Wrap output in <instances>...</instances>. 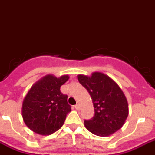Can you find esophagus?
Listing matches in <instances>:
<instances>
[{"instance_id":"34e87169","label":"esophagus","mask_w":155,"mask_h":155,"mask_svg":"<svg viewBox=\"0 0 155 155\" xmlns=\"http://www.w3.org/2000/svg\"><path fill=\"white\" fill-rule=\"evenodd\" d=\"M75 108L77 110H80V105H79V104H76V105L75 106Z\"/></svg>"}]
</instances>
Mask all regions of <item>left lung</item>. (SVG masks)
Masks as SVG:
<instances>
[{
	"label": "left lung",
	"instance_id": "8db88e82",
	"mask_svg": "<svg viewBox=\"0 0 155 155\" xmlns=\"http://www.w3.org/2000/svg\"><path fill=\"white\" fill-rule=\"evenodd\" d=\"M78 80L88 91L95 115L84 126L92 134L109 136L122 128L129 114L127 99L118 84L107 75L95 71L91 75H78Z\"/></svg>",
	"mask_w": 155,
	"mask_h": 155
}]
</instances>
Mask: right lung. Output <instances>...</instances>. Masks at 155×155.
<instances>
[{
	"mask_svg": "<svg viewBox=\"0 0 155 155\" xmlns=\"http://www.w3.org/2000/svg\"><path fill=\"white\" fill-rule=\"evenodd\" d=\"M68 80V75L57 78L49 74L29 89L22 103L21 114L30 130L49 135L62 127L71 109L68 104V95L61 93L60 87Z\"/></svg>",
	"mask_w": 155,
	"mask_h": 155,
	"instance_id": "right-lung-1",
	"label": "right lung"
}]
</instances>
